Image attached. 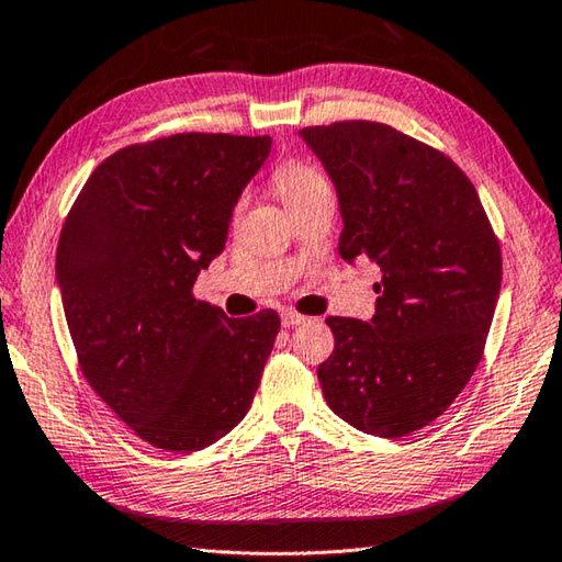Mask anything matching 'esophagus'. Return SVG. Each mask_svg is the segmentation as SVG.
Here are the masks:
<instances>
[{
	"mask_svg": "<svg viewBox=\"0 0 562 562\" xmlns=\"http://www.w3.org/2000/svg\"><path fill=\"white\" fill-rule=\"evenodd\" d=\"M307 322V317L297 315V312H284L282 315V327H297V325H304Z\"/></svg>",
	"mask_w": 562,
	"mask_h": 562,
	"instance_id": "34e87169",
	"label": "esophagus"
}]
</instances>
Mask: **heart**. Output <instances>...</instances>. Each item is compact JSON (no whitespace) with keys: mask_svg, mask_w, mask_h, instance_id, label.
<instances>
[{"mask_svg":"<svg viewBox=\"0 0 562 562\" xmlns=\"http://www.w3.org/2000/svg\"><path fill=\"white\" fill-rule=\"evenodd\" d=\"M272 186L288 207L302 201V198H307L310 193H315L319 188H329L327 178L322 176L317 168L302 164V160H284V164L274 170Z\"/></svg>","mask_w":562,"mask_h":562,"instance_id":"b5f03b06","label":"heart"}]
</instances>
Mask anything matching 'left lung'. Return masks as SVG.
Here are the masks:
<instances>
[{
    "instance_id": "obj_1",
    "label": "left lung",
    "mask_w": 562,
    "mask_h": 562,
    "mask_svg": "<svg viewBox=\"0 0 562 562\" xmlns=\"http://www.w3.org/2000/svg\"><path fill=\"white\" fill-rule=\"evenodd\" d=\"M297 136L337 190L339 255L382 268L369 322L327 317L317 369L331 412L398 439L439 418L479 367L501 292V247L481 198L439 150L374 121Z\"/></svg>"
}]
</instances>
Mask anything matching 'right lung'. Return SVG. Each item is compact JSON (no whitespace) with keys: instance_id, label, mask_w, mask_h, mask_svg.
<instances>
[{"instance_id":"obj_1","label":"right lung","mask_w":562,"mask_h":562,"mask_svg":"<svg viewBox=\"0 0 562 562\" xmlns=\"http://www.w3.org/2000/svg\"><path fill=\"white\" fill-rule=\"evenodd\" d=\"M270 136L176 133L93 170L56 247L83 376L156 449L188 453L243 422L280 331L278 312L231 319L193 297Z\"/></svg>"}]
</instances>
